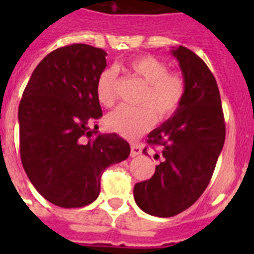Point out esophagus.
<instances>
[{
	"mask_svg": "<svg viewBox=\"0 0 254 254\" xmlns=\"http://www.w3.org/2000/svg\"><path fill=\"white\" fill-rule=\"evenodd\" d=\"M131 150H130V155L131 157H137V155H139L141 153H142V147H141V145H138V143H131Z\"/></svg>",
	"mask_w": 254,
	"mask_h": 254,
	"instance_id": "esophagus-1",
	"label": "esophagus"
}]
</instances>
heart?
<instances>
[{
  "label": "heart",
  "mask_w": 254,
  "mask_h": 254,
  "mask_svg": "<svg viewBox=\"0 0 254 254\" xmlns=\"http://www.w3.org/2000/svg\"><path fill=\"white\" fill-rule=\"evenodd\" d=\"M127 71L145 83L138 97L139 107H120L105 117V125L117 134L135 138L149 130L158 120L170 119L179 109L186 95L181 73L167 71L166 63L153 55H141L127 63ZM96 96L101 105L111 108L117 100V72L104 68L96 80Z\"/></svg>",
  "instance_id": "heart-1"
}]
</instances>
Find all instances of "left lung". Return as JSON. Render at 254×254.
I'll list each match as a JSON object with an SVG mask.
<instances>
[{
	"mask_svg": "<svg viewBox=\"0 0 254 254\" xmlns=\"http://www.w3.org/2000/svg\"><path fill=\"white\" fill-rule=\"evenodd\" d=\"M186 81L181 107L149 133L147 143L161 147V162L149 181L135 183L134 200L143 212L171 217L195 203L207 189L225 141L220 92L215 76L191 50L171 51ZM146 153V147L143 149ZM158 154H155V158Z\"/></svg>",
	"mask_w": 254,
	"mask_h": 254,
	"instance_id": "8db88e82",
	"label": "left lung"
}]
</instances>
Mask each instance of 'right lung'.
Masks as SVG:
<instances>
[{"mask_svg":"<svg viewBox=\"0 0 254 254\" xmlns=\"http://www.w3.org/2000/svg\"><path fill=\"white\" fill-rule=\"evenodd\" d=\"M105 57L103 49L84 43L54 50L34 69L22 95V166L38 192L58 207L91 204L104 170L130 154L125 139L96 130L103 116L96 80L107 67Z\"/></svg>","mask_w":254,"mask_h":254,"instance_id":"right-lung-1","label":"right lung"}]
</instances>
